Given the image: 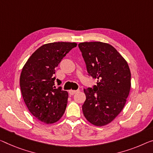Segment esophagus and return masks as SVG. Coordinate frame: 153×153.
Here are the masks:
<instances>
[{
	"mask_svg": "<svg viewBox=\"0 0 153 153\" xmlns=\"http://www.w3.org/2000/svg\"><path fill=\"white\" fill-rule=\"evenodd\" d=\"M78 91H79V90H69V94H70V95H73V94H74L75 93H76Z\"/></svg>",
	"mask_w": 153,
	"mask_h": 153,
	"instance_id": "34e87169",
	"label": "esophagus"
}]
</instances>
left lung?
<instances>
[{
    "label": "left lung",
    "instance_id": "8db88e82",
    "mask_svg": "<svg viewBox=\"0 0 153 153\" xmlns=\"http://www.w3.org/2000/svg\"><path fill=\"white\" fill-rule=\"evenodd\" d=\"M89 74L97 79L94 88L84 89L82 106L89 123L107 125L123 109L131 89V71L126 61L114 46L105 42L79 44Z\"/></svg>",
    "mask_w": 153,
    "mask_h": 153
}]
</instances>
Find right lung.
Segmentation results:
<instances>
[{"label":"right lung","mask_w":153,"mask_h":153,"mask_svg":"<svg viewBox=\"0 0 153 153\" xmlns=\"http://www.w3.org/2000/svg\"><path fill=\"white\" fill-rule=\"evenodd\" d=\"M76 46L75 42H63L44 44L22 68L20 83L23 99L33 116L42 123H55L64 114L68 94L55 88L54 74L62 59Z\"/></svg>","instance_id":"add662e5"}]
</instances>
